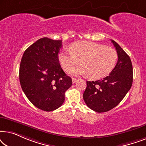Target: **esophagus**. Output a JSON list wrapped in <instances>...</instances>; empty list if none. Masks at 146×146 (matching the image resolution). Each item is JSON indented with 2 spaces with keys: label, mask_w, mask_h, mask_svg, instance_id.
<instances>
[{
  "label": "esophagus",
  "mask_w": 146,
  "mask_h": 146,
  "mask_svg": "<svg viewBox=\"0 0 146 146\" xmlns=\"http://www.w3.org/2000/svg\"><path fill=\"white\" fill-rule=\"evenodd\" d=\"M77 81H78V79L74 78H72V83H73V84L76 83Z\"/></svg>",
  "instance_id": "34e87169"
}]
</instances>
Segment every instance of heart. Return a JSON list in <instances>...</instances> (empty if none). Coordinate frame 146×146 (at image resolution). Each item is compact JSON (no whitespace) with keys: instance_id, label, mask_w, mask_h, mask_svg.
<instances>
[{"instance_id":"obj_1","label":"heart","mask_w":146,"mask_h":146,"mask_svg":"<svg viewBox=\"0 0 146 146\" xmlns=\"http://www.w3.org/2000/svg\"><path fill=\"white\" fill-rule=\"evenodd\" d=\"M118 55L115 50L89 41L74 42L71 49L65 48L60 52L58 60L65 70L76 64L70 72L74 75H88L94 79L106 76L114 68Z\"/></svg>"}]
</instances>
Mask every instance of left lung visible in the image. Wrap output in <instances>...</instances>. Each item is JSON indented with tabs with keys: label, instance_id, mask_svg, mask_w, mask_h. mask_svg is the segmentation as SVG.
<instances>
[{
	"label": "left lung",
	"instance_id": "8db88e82",
	"mask_svg": "<svg viewBox=\"0 0 146 146\" xmlns=\"http://www.w3.org/2000/svg\"><path fill=\"white\" fill-rule=\"evenodd\" d=\"M118 55L116 65L108 76L96 81H87L83 98L88 107L96 112L113 109L122 100L133 82L130 58L114 40H111Z\"/></svg>",
	"mask_w": 146,
	"mask_h": 146
}]
</instances>
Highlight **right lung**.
Segmentation results:
<instances>
[{"mask_svg": "<svg viewBox=\"0 0 146 146\" xmlns=\"http://www.w3.org/2000/svg\"><path fill=\"white\" fill-rule=\"evenodd\" d=\"M62 42L47 37L38 40L25 51L20 64L24 93L35 106L46 111L62 105L66 91L72 84L59 64Z\"/></svg>", "mask_w": 146, "mask_h": 146, "instance_id": "right-lung-1", "label": "right lung"}]
</instances>
